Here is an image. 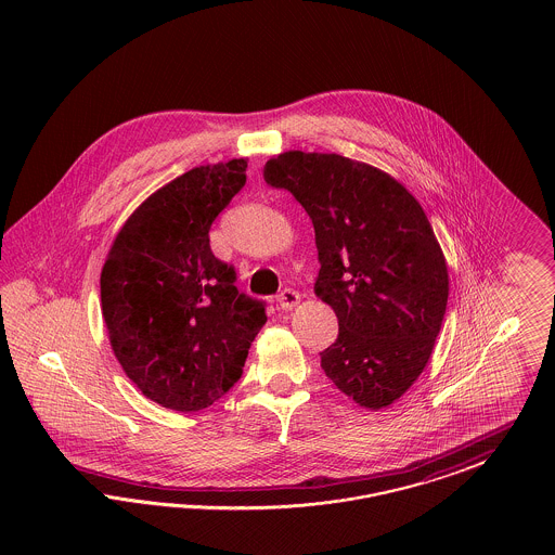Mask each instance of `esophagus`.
I'll return each mask as SVG.
<instances>
[{
  "label": "esophagus",
  "mask_w": 555,
  "mask_h": 555,
  "mask_svg": "<svg viewBox=\"0 0 555 555\" xmlns=\"http://www.w3.org/2000/svg\"><path fill=\"white\" fill-rule=\"evenodd\" d=\"M276 301H279V306H281V310L289 312V310H293V308L299 304V293L293 289H283L279 293Z\"/></svg>",
  "instance_id": "34e87169"
}]
</instances>
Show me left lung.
Segmentation results:
<instances>
[{
    "mask_svg": "<svg viewBox=\"0 0 555 555\" xmlns=\"http://www.w3.org/2000/svg\"><path fill=\"white\" fill-rule=\"evenodd\" d=\"M262 172L314 224V293L339 320L324 374L358 405L389 408L426 369L448 308V262L423 206L385 170L339 154L291 150Z\"/></svg>",
    "mask_w": 555,
    "mask_h": 555,
    "instance_id": "1",
    "label": "left lung"
}]
</instances>
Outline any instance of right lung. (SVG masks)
<instances>
[{
    "instance_id": "1",
    "label": "right lung",
    "mask_w": 555,
    "mask_h": 555,
    "mask_svg": "<svg viewBox=\"0 0 555 555\" xmlns=\"http://www.w3.org/2000/svg\"><path fill=\"white\" fill-rule=\"evenodd\" d=\"M247 158L195 166L159 186L125 220L102 268V317L137 389L175 412H197L241 376L266 324L214 258L211 222L245 185Z\"/></svg>"
}]
</instances>
